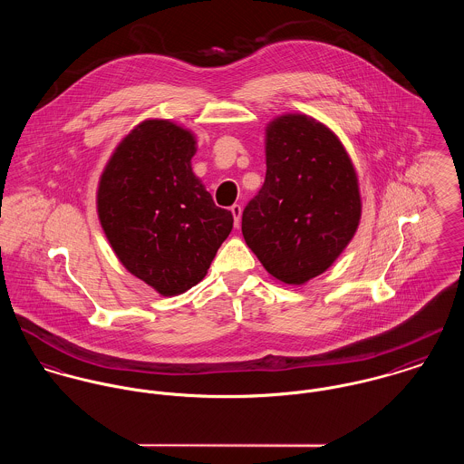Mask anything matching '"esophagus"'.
I'll return each mask as SVG.
<instances>
[{
  "instance_id": "obj_1",
  "label": "esophagus",
  "mask_w": 464,
  "mask_h": 464,
  "mask_svg": "<svg viewBox=\"0 0 464 464\" xmlns=\"http://www.w3.org/2000/svg\"><path fill=\"white\" fill-rule=\"evenodd\" d=\"M230 212H232V216H234V225H236V227H239V221H241V212H243L241 206H239V204H234V206L230 208Z\"/></svg>"
}]
</instances>
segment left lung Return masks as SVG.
Returning <instances> with one entry per match:
<instances>
[{
  "label": "left lung",
  "mask_w": 464,
  "mask_h": 464,
  "mask_svg": "<svg viewBox=\"0 0 464 464\" xmlns=\"http://www.w3.org/2000/svg\"><path fill=\"white\" fill-rule=\"evenodd\" d=\"M266 167L243 211V236L271 276L301 285L324 273L358 228L356 169L332 129L299 113L266 129Z\"/></svg>",
  "instance_id": "left-lung-1"
}]
</instances>
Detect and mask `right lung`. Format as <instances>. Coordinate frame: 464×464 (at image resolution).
Here are the masks:
<instances>
[{
	"instance_id": "right-lung-1",
	"label": "right lung",
	"mask_w": 464,
	"mask_h": 464,
	"mask_svg": "<svg viewBox=\"0 0 464 464\" xmlns=\"http://www.w3.org/2000/svg\"><path fill=\"white\" fill-rule=\"evenodd\" d=\"M195 152L191 130L145 121L119 143L99 180V221L113 252L161 295L202 282L234 225L193 173Z\"/></svg>"
}]
</instances>
